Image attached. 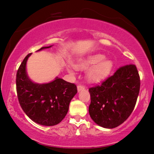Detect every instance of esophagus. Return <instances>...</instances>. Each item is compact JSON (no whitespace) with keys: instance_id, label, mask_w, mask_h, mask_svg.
<instances>
[{"instance_id":"34e87169","label":"esophagus","mask_w":154,"mask_h":154,"mask_svg":"<svg viewBox=\"0 0 154 154\" xmlns=\"http://www.w3.org/2000/svg\"><path fill=\"white\" fill-rule=\"evenodd\" d=\"M85 90V87L83 86V85H79L78 86H77V91L78 92L82 91V90Z\"/></svg>"}]
</instances>
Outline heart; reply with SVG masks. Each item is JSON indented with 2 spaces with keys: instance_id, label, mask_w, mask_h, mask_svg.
Listing matches in <instances>:
<instances>
[{
  "instance_id": "heart-1",
  "label": "heart",
  "mask_w": 154,
  "mask_h": 154,
  "mask_svg": "<svg viewBox=\"0 0 154 154\" xmlns=\"http://www.w3.org/2000/svg\"><path fill=\"white\" fill-rule=\"evenodd\" d=\"M88 71L87 77L90 82H97L105 79L113 67V62L109 59L105 58L102 54H95L90 55L82 62L76 64V67L80 69H87L91 67ZM72 72V70H69Z\"/></svg>"
}]
</instances>
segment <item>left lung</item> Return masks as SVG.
Here are the masks:
<instances>
[{
    "label": "left lung",
    "instance_id": "left-lung-1",
    "mask_svg": "<svg viewBox=\"0 0 154 154\" xmlns=\"http://www.w3.org/2000/svg\"><path fill=\"white\" fill-rule=\"evenodd\" d=\"M136 66H121L101 85L89 89L91 103L89 113L96 124L114 128L128 119L136 105L140 90Z\"/></svg>",
    "mask_w": 154,
    "mask_h": 154
}]
</instances>
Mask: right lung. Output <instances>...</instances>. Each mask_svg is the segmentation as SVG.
<instances>
[{"label":"right lung","mask_w":154,"mask_h":154,"mask_svg":"<svg viewBox=\"0 0 154 154\" xmlns=\"http://www.w3.org/2000/svg\"><path fill=\"white\" fill-rule=\"evenodd\" d=\"M52 46L42 47L37 51ZM31 55L24 58L16 74L18 101L31 120L39 125L52 126L66 116L70 101L77 92V86L58 77L44 84L33 82L26 72V62Z\"/></svg>","instance_id":"1"}]
</instances>
